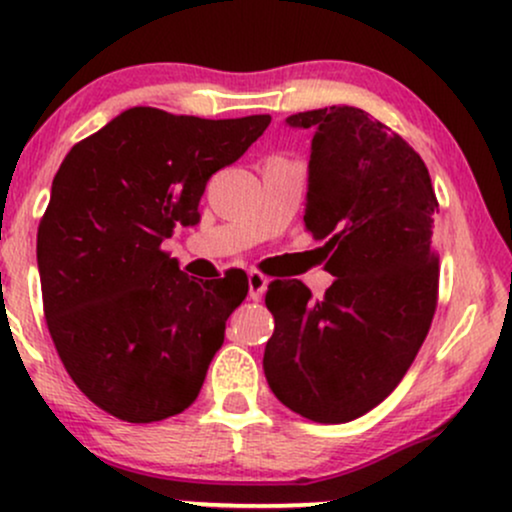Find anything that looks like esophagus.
Segmentation results:
<instances>
[{
    "label": "esophagus",
    "mask_w": 512,
    "mask_h": 512,
    "mask_svg": "<svg viewBox=\"0 0 512 512\" xmlns=\"http://www.w3.org/2000/svg\"><path fill=\"white\" fill-rule=\"evenodd\" d=\"M268 290V278L263 273H258V270H251L249 273V297L258 302V299L263 297V292Z\"/></svg>",
    "instance_id": "obj_1"
}]
</instances>
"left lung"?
I'll return each mask as SVG.
<instances>
[{
	"mask_svg": "<svg viewBox=\"0 0 512 512\" xmlns=\"http://www.w3.org/2000/svg\"><path fill=\"white\" fill-rule=\"evenodd\" d=\"M287 124L316 131L304 225L326 242L335 282L321 299L302 280L270 282L263 371L292 412L352 422L398 388L434 321L438 198L417 150L364 110L323 107Z\"/></svg>",
	"mask_w": 512,
	"mask_h": 512,
	"instance_id": "1",
	"label": "left lung"
}]
</instances>
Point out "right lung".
I'll list each match as a JSON object with an SVG mask.
<instances>
[{
  "label": "right lung",
  "mask_w": 512,
  "mask_h": 512,
  "mask_svg": "<svg viewBox=\"0 0 512 512\" xmlns=\"http://www.w3.org/2000/svg\"><path fill=\"white\" fill-rule=\"evenodd\" d=\"M270 114L201 119L131 107L78 141L54 174L38 227L42 309L66 374L129 424L198 398L244 270L198 280L162 242L201 220L206 182L266 131Z\"/></svg>",
  "instance_id": "add662e5"
}]
</instances>
